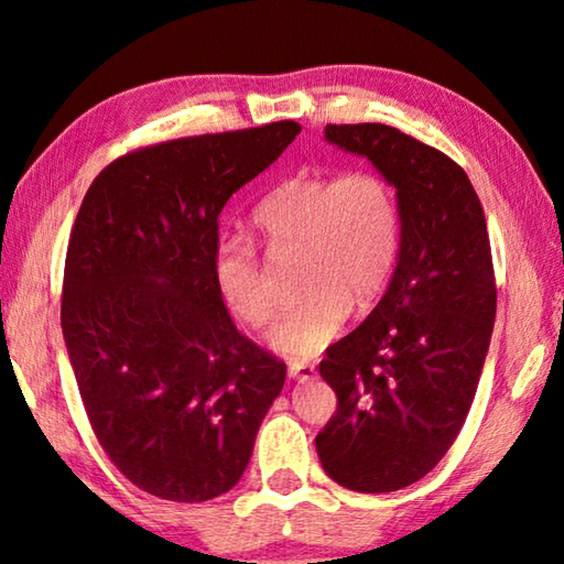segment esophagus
<instances>
[{"instance_id": "34e87169", "label": "esophagus", "mask_w": 564, "mask_h": 564, "mask_svg": "<svg viewBox=\"0 0 564 564\" xmlns=\"http://www.w3.org/2000/svg\"><path fill=\"white\" fill-rule=\"evenodd\" d=\"M289 376L299 380V383H311V380L318 378V370L308 366V362H301V360H293L289 366Z\"/></svg>"}]
</instances>
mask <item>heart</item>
Returning <instances> with one entry per match:
<instances>
[{"instance_id":"obj_1","label":"heart","mask_w":564,"mask_h":564,"mask_svg":"<svg viewBox=\"0 0 564 564\" xmlns=\"http://www.w3.org/2000/svg\"><path fill=\"white\" fill-rule=\"evenodd\" d=\"M253 226L269 256L299 253V305L285 313L271 346L289 358H313L346 326L350 305L366 311L393 281L403 243L398 191L376 169L340 176L301 171L256 206ZM214 275L221 299L246 326L269 328L279 301L246 241H226Z\"/></svg>"}]
</instances>
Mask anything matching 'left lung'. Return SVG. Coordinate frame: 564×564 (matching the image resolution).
I'll return each instance as SVG.
<instances>
[{
    "label": "left lung",
    "mask_w": 564,
    "mask_h": 564,
    "mask_svg": "<svg viewBox=\"0 0 564 564\" xmlns=\"http://www.w3.org/2000/svg\"><path fill=\"white\" fill-rule=\"evenodd\" d=\"M326 139L393 181L403 243L383 299L321 360L338 410L316 451L343 488L393 492L443 460L470 413L498 305L488 226L443 151L386 123H328Z\"/></svg>",
    "instance_id": "1"
}]
</instances>
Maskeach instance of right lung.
<instances>
[{
  "instance_id": "right-lung-1",
  "label": "right lung",
  "mask_w": 564,
  "mask_h": 564,
  "mask_svg": "<svg viewBox=\"0 0 564 564\" xmlns=\"http://www.w3.org/2000/svg\"><path fill=\"white\" fill-rule=\"evenodd\" d=\"M295 121L144 147L101 171L69 236L62 330L91 431L119 473L171 502L241 480L285 362L218 293V214L299 137Z\"/></svg>"
}]
</instances>
